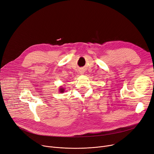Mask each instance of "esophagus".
<instances>
[{
  "mask_svg": "<svg viewBox=\"0 0 154 154\" xmlns=\"http://www.w3.org/2000/svg\"><path fill=\"white\" fill-rule=\"evenodd\" d=\"M82 71H83L82 70H81V71H80V72H82Z\"/></svg>",
  "mask_w": 154,
  "mask_h": 154,
  "instance_id": "obj_1",
  "label": "esophagus"
}]
</instances>
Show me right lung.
Segmentation results:
<instances>
[{"instance_id": "add662e5", "label": "right lung", "mask_w": 154, "mask_h": 154, "mask_svg": "<svg viewBox=\"0 0 154 154\" xmlns=\"http://www.w3.org/2000/svg\"><path fill=\"white\" fill-rule=\"evenodd\" d=\"M59 90H60V92L61 93H63V92L65 91V89H64V88H60Z\"/></svg>"}]
</instances>
